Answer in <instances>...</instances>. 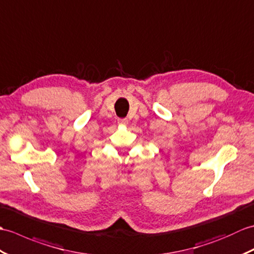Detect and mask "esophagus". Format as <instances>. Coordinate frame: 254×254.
<instances>
[{
  "mask_svg": "<svg viewBox=\"0 0 254 254\" xmlns=\"http://www.w3.org/2000/svg\"><path fill=\"white\" fill-rule=\"evenodd\" d=\"M117 122H118V124H121V125H126V124H128L127 118H120Z\"/></svg>",
  "mask_w": 254,
  "mask_h": 254,
  "instance_id": "1",
  "label": "esophagus"
}]
</instances>
